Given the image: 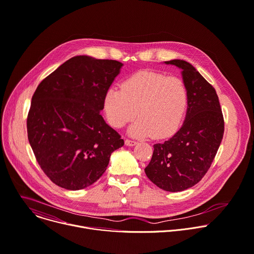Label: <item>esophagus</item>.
Instances as JSON below:
<instances>
[{
	"mask_svg": "<svg viewBox=\"0 0 254 254\" xmlns=\"http://www.w3.org/2000/svg\"><path fill=\"white\" fill-rule=\"evenodd\" d=\"M125 144H126V146H129V147H132V146H134V145H136V142L135 141H131V140H126L125 141Z\"/></svg>",
	"mask_w": 254,
	"mask_h": 254,
	"instance_id": "obj_1",
	"label": "esophagus"
}]
</instances>
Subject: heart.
<instances>
[{"mask_svg":"<svg viewBox=\"0 0 254 254\" xmlns=\"http://www.w3.org/2000/svg\"><path fill=\"white\" fill-rule=\"evenodd\" d=\"M189 103L186 84L154 72H137L122 84L109 88L104 110L109 124L121 128L136 117L128 128L133 136L164 139L180 127Z\"/></svg>","mask_w":254,"mask_h":254,"instance_id":"1","label":"heart"}]
</instances>
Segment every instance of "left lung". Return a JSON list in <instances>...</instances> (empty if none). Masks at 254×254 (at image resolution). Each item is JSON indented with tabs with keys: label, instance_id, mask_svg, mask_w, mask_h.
Segmentation results:
<instances>
[{
	"label": "left lung",
	"instance_id": "left-lung-1",
	"mask_svg": "<svg viewBox=\"0 0 254 254\" xmlns=\"http://www.w3.org/2000/svg\"><path fill=\"white\" fill-rule=\"evenodd\" d=\"M181 68L189 93L186 121L163 144H155L148 178L161 190H186L200 181L211 167L224 134V119L215 88L190 63L165 62Z\"/></svg>",
	"mask_w": 254,
	"mask_h": 254
}]
</instances>
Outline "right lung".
Returning a JSON list of instances; mask_svg holds the SVG:
<instances>
[{"mask_svg":"<svg viewBox=\"0 0 254 254\" xmlns=\"http://www.w3.org/2000/svg\"><path fill=\"white\" fill-rule=\"evenodd\" d=\"M123 65L77 56L36 88L27 117L28 140L40 168L57 186L68 190L91 186L105 172L111 153L124 146L100 114Z\"/></svg>","mask_w":254,"mask_h":254,"instance_id":"add662e5","label":"right lung"}]
</instances>
